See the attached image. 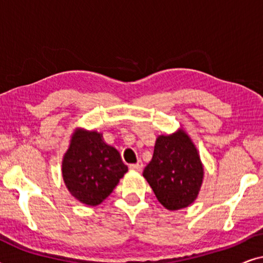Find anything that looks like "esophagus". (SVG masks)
Masks as SVG:
<instances>
[{"instance_id": "esophagus-1", "label": "esophagus", "mask_w": 263, "mask_h": 263, "mask_svg": "<svg viewBox=\"0 0 263 263\" xmlns=\"http://www.w3.org/2000/svg\"><path fill=\"white\" fill-rule=\"evenodd\" d=\"M142 166H143V164H142V161L141 160H138V163H135V164H130V167L132 170H135V171H141L142 170Z\"/></svg>"}]
</instances>
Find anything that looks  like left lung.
<instances>
[{"label":"left lung","mask_w":263,"mask_h":263,"mask_svg":"<svg viewBox=\"0 0 263 263\" xmlns=\"http://www.w3.org/2000/svg\"><path fill=\"white\" fill-rule=\"evenodd\" d=\"M157 199L166 210L192 204L199 195L203 166L192 139L184 130L158 136L152 160L143 170Z\"/></svg>","instance_id":"obj_1"}]
</instances>
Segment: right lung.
Wrapping results in <instances>:
<instances>
[{
  "label": "right lung",
  "mask_w": 263,
  "mask_h": 263,
  "mask_svg": "<svg viewBox=\"0 0 263 263\" xmlns=\"http://www.w3.org/2000/svg\"><path fill=\"white\" fill-rule=\"evenodd\" d=\"M127 171L118 151L104 142L102 134L74 132L63 157L62 176L69 193L81 203H102Z\"/></svg>",
  "instance_id": "right-lung-1"
}]
</instances>
